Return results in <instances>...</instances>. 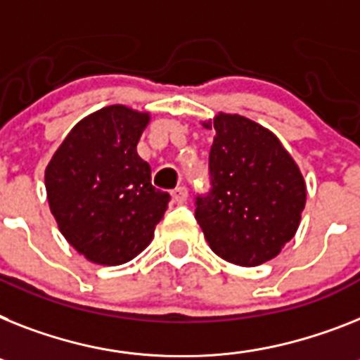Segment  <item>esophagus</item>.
I'll return each instance as SVG.
<instances>
[{"mask_svg":"<svg viewBox=\"0 0 360 360\" xmlns=\"http://www.w3.org/2000/svg\"><path fill=\"white\" fill-rule=\"evenodd\" d=\"M171 197H173L174 204H184V202L187 200V189L186 187H176V189H173V193H171Z\"/></svg>","mask_w":360,"mask_h":360,"instance_id":"34e87169","label":"esophagus"}]
</instances>
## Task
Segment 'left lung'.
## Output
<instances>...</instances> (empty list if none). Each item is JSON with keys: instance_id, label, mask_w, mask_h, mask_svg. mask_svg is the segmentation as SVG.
Masks as SVG:
<instances>
[{"instance_id": "left-lung-1", "label": "left lung", "mask_w": 360, "mask_h": 360, "mask_svg": "<svg viewBox=\"0 0 360 360\" xmlns=\"http://www.w3.org/2000/svg\"><path fill=\"white\" fill-rule=\"evenodd\" d=\"M210 150V189L195 197V219L219 257L257 266L298 230L305 182L274 134L243 115L221 114Z\"/></svg>"}]
</instances>
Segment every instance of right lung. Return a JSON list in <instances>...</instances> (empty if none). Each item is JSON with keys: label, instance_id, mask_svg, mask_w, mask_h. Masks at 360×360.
Returning a JSON list of instances; mask_svg holds the SVG:
<instances>
[{"label": "right lung", "instance_id": "add662e5", "mask_svg": "<svg viewBox=\"0 0 360 360\" xmlns=\"http://www.w3.org/2000/svg\"><path fill=\"white\" fill-rule=\"evenodd\" d=\"M147 123L148 114L106 106L73 127L46 169L47 200L62 236L97 265L136 257L171 200L150 184V167L136 150Z\"/></svg>", "mask_w": 360, "mask_h": 360}]
</instances>
